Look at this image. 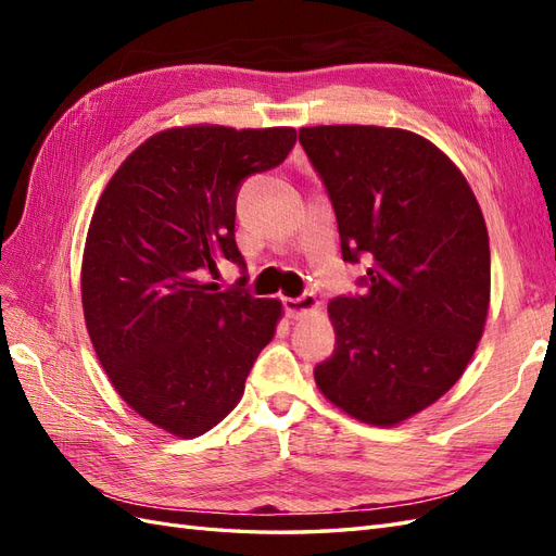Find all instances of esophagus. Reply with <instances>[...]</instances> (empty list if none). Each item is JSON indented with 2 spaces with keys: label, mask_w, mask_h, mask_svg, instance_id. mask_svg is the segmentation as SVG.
I'll return each instance as SVG.
<instances>
[{
  "label": "esophagus",
  "mask_w": 556,
  "mask_h": 556,
  "mask_svg": "<svg viewBox=\"0 0 556 556\" xmlns=\"http://www.w3.org/2000/svg\"><path fill=\"white\" fill-rule=\"evenodd\" d=\"M315 308H317V296L313 292H306L296 299H285V311H288V315L292 319L304 317V315L313 313Z\"/></svg>",
  "instance_id": "1"
}]
</instances>
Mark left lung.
<instances>
[{
	"mask_svg": "<svg viewBox=\"0 0 556 556\" xmlns=\"http://www.w3.org/2000/svg\"><path fill=\"white\" fill-rule=\"evenodd\" d=\"M345 262L366 257L364 294L336 296L333 355L315 382L376 427L429 408L462 378L490 311V237L478 199L441 148L408 129L301 127Z\"/></svg>",
	"mask_w": 556,
	"mask_h": 556,
	"instance_id": "left-lung-1",
	"label": "left lung"
}]
</instances>
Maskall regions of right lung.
<instances>
[{"label":"right lung","instance_id":"right-lung-1","mask_svg":"<svg viewBox=\"0 0 556 556\" xmlns=\"http://www.w3.org/2000/svg\"><path fill=\"white\" fill-rule=\"evenodd\" d=\"M292 127L153 134L99 197L80 266L83 315L115 392L150 425L197 439L237 408L282 304L208 282L237 239L241 182L278 166Z\"/></svg>","mask_w":556,"mask_h":556}]
</instances>
